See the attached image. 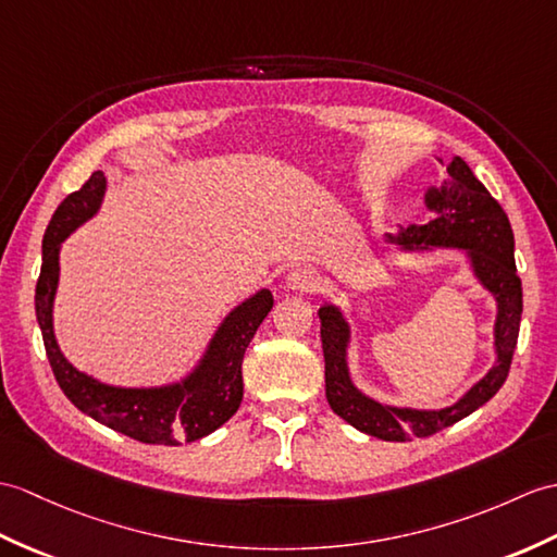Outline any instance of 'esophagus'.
Segmentation results:
<instances>
[{
  "instance_id": "34e87169",
  "label": "esophagus",
  "mask_w": 557,
  "mask_h": 557,
  "mask_svg": "<svg viewBox=\"0 0 557 557\" xmlns=\"http://www.w3.org/2000/svg\"><path fill=\"white\" fill-rule=\"evenodd\" d=\"M320 287V277L315 275V270L310 268H296L287 275V289L292 292H315Z\"/></svg>"
}]
</instances>
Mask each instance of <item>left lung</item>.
Segmentation results:
<instances>
[{
	"instance_id": "1",
	"label": "left lung",
	"mask_w": 557,
	"mask_h": 557,
	"mask_svg": "<svg viewBox=\"0 0 557 557\" xmlns=\"http://www.w3.org/2000/svg\"><path fill=\"white\" fill-rule=\"evenodd\" d=\"M424 203L434 218L426 220L424 225L400 230L396 237L389 235L386 242L396 244L400 251H426L434 247L465 251L474 277L496 299V363L454 406L438 410L384 406L356 389L346 363L351 330L337 306H322L318 315L322 354H325L327 404L342 420L354 424L363 434L382 438V442H410V438L432 436L468 418L488 398H494L508 377L517 334H520L522 282L515 268L512 227L500 203L491 197L488 189L460 157H454V161L446 165L442 187H430L424 191Z\"/></svg>"
}]
</instances>
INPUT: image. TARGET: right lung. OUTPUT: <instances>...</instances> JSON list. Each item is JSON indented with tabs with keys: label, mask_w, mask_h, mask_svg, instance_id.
Masks as SVG:
<instances>
[{
	"label": "right lung",
	"mask_w": 557,
	"mask_h": 557,
	"mask_svg": "<svg viewBox=\"0 0 557 557\" xmlns=\"http://www.w3.org/2000/svg\"><path fill=\"white\" fill-rule=\"evenodd\" d=\"M103 189H107V177L97 171L81 189L59 203L45 232L42 270L35 287V313L42 330L49 366L71 404L111 430L141 444L180 446L183 442H197L215 432L237 412L244 396V351L273 308V294L261 289L251 299L232 308L215 330L199 366L183 382L151 386V389H125V386L103 384L75 370L61 354L54 337V320H51L59 287V251L61 242L99 211Z\"/></svg>",
	"instance_id": "1"
}]
</instances>
